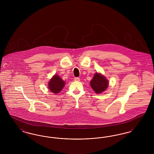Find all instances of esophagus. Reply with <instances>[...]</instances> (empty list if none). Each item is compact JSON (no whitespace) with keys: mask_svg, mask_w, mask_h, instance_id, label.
<instances>
[{"mask_svg":"<svg viewBox=\"0 0 154 154\" xmlns=\"http://www.w3.org/2000/svg\"><path fill=\"white\" fill-rule=\"evenodd\" d=\"M74 81H80V78H79V77H74Z\"/></svg>","mask_w":154,"mask_h":154,"instance_id":"obj_1","label":"esophagus"}]
</instances>
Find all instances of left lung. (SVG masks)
I'll return each mask as SVG.
<instances>
[{"instance_id":"1","label":"left lung","mask_w":154,"mask_h":154,"mask_svg":"<svg viewBox=\"0 0 154 154\" xmlns=\"http://www.w3.org/2000/svg\"><path fill=\"white\" fill-rule=\"evenodd\" d=\"M90 85L96 94H100L108 87L109 81L102 74L96 73L90 82Z\"/></svg>"}]
</instances>
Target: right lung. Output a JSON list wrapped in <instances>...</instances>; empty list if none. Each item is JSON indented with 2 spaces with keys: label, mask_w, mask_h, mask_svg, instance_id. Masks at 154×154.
Returning <instances> with one entry per match:
<instances>
[{
  "label": "right lung",
  "mask_w": 154,
  "mask_h": 154,
  "mask_svg": "<svg viewBox=\"0 0 154 154\" xmlns=\"http://www.w3.org/2000/svg\"><path fill=\"white\" fill-rule=\"evenodd\" d=\"M65 82L59 75H54L48 82V88L52 93L58 94L64 87Z\"/></svg>",
  "instance_id": "add662e5"
}]
</instances>
